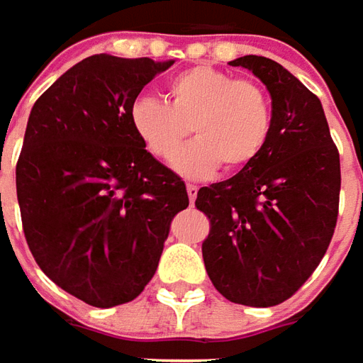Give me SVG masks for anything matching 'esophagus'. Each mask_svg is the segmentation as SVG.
Segmentation results:
<instances>
[{"label":"esophagus","instance_id":"obj_1","mask_svg":"<svg viewBox=\"0 0 363 363\" xmlns=\"http://www.w3.org/2000/svg\"><path fill=\"white\" fill-rule=\"evenodd\" d=\"M197 186H194V184H187V195H189V201L194 203L195 199H197Z\"/></svg>","mask_w":363,"mask_h":363}]
</instances>
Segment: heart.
Instances as JSON below:
<instances>
[{
    "label": "heart",
    "mask_w": 363,
    "mask_h": 363,
    "mask_svg": "<svg viewBox=\"0 0 363 363\" xmlns=\"http://www.w3.org/2000/svg\"><path fill=\"white\" fill-rule=\"evenodd\" d=\"M168 99L140 97L130 107V127L140 145L169 162L187 133L197 138L176 158L186 176H209L218 168L238 172L256 162L268 145L272 107L264 89L211 66H194L169 79Z\"/></svg>",
    "instance_id": "obj_1"
}]
</instances>
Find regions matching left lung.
Wrapping results in <instances>:
<instances>
[{
  "mask_svg": "<svg viewBox=\"0 0 363 363\" xmlns=\"http://www.w3.org/2000/svg\"><path fill=\"white\" fill-rule=\"evenodd\" d=\"M272 97V130L256 162L197 191L211 220L203 259L223 297L248 307L289 299L315 272L338 217L340 156L323 105L281 64L242 56Z\"/></svg>",
  "mask_w": 363,
  "mask_h": 363,
  "instance_id": "8db88e82",
  "label": "left lung"
}]
</instances>
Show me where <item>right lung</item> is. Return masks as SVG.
I'll return each mask as SVG.
<instances>
[{"mask_svg":"<svg viewBox=\"0 0 363 363\" xmlns=\"http://www.w3.org/2000/svg\"><path fill=\"white\" fill-rule=\"evenodd\" d=\"M172 64L95 54L30 109L15 169L25 238L46 276L91 307L143 293L189 205L182 177L130 127L138 94Z\"/></svg>","mask_w":363,"mask_h":363,"instance_id":"1","label":"right lung"}]
</instances>
